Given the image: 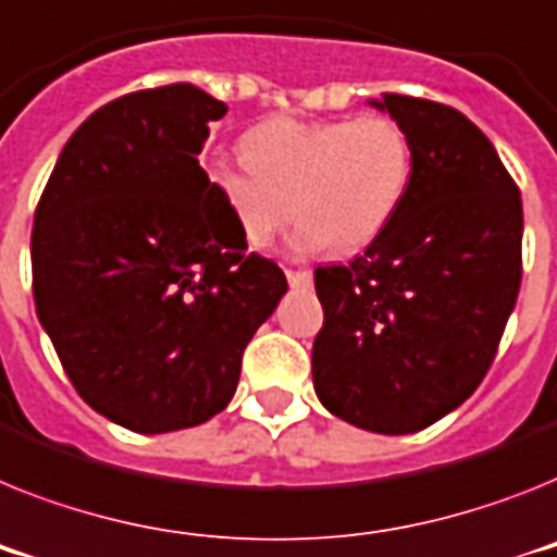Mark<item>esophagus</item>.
I'll return each mask as SVG.
<instances>
[{"mask_svg": "<svg viewBox=\"0 0 557 557\" xmlns=\"http://www.w3.org/2000/svg\"><path fill=\"white\" fill-rule=\"evenodd\" d=\"M286 280H288V286L292 288H308L311 283H314V277H311V271H286Z\"/></svg>", "mask_w": 557, "mask_h": 557, "instance_id": "obj_1", "label": "esophagus"}]
</instances>
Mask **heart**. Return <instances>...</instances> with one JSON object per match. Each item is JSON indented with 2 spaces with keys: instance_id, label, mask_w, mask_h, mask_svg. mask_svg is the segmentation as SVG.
Listing matches in <instances>:
<instances>
[{
  "instance_id": "heart-1",
  "label": "heart",
  "mask_w": 557,
  "mask_h": 557,
  "mask_svg": "<svg viewBox=\"0 0 557 557\" xmlns=\"http://www.w3.org/2000/svg\"><path fill=\"white\" fill-rule=\"evenodd\" d=\"M243 161L209 163V184L251 249L297 218L288 249H368L399 214L413 175L405 129L387 115L269 119L240 138Z\"/></svg>"
}]
</instances>
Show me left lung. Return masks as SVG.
Instances as JSON below:
<instances>
[{
    "label": "left lung",
    "instance_id": "8db88e82",
    "mask_svg": "<svg viewBox=\"0 0 557 557\" xmlns=\"http://www.w3.org/2000/svg\"><path fill=\"white\" fill-rule=\"evenodd\" d=\"M405 129L408 195L348 265L314 271L325 311L317 399L354 428L405 436L438 422L493 366L521 286V195L490 138L453 107L368 101Z\"/></svg>",
    "mask_w": 557,
    "mask_h": 557
}]
</instances>
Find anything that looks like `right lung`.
Here are the masks:
<instances>
[{"instance_id": "obj_1", "label": "right lung", "mask_w": 557, "mask_h": 557, "mask_svg": "<svg viewBox=\"0 0 557 557\" xmlns=\"http://www.w3.org/2000/svg\"><path fill=\"white\" fill-rule=\"evenodd\" d=\"M226 104L191 84L121 96L64 144L33 218V300L70 382L135 433L226 408L243 348L288 292L198 156Z\"/></svg>"}]
</instances>
